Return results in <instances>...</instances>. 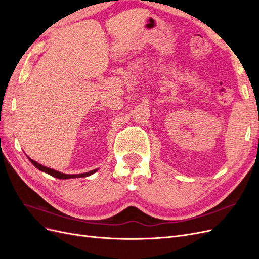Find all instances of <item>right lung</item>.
Wrapping results in <instances>:
<instances>
[{
  "label": "right lung",
  "instance_id": "add662e5",
  "mask_svg": "<svg viewBox=\"0 0 259 259\" xmlns=\"http://www.w3.org/2000/svg\"><path fill=\"white\" fill-rule=\"evenodd\" d=\"M29 160L37 169H40V170L44 171V173L49 174V175H52L53 177H56L58 179H68V178H75V177H86V176H90V175L95 173V171H97V169H94V170L88 171V173H84V174H73V175L62 174V173H60V171H57V170H55V169H52V168H49V167H46V166H43V165H41V164H38L37 162L31 160L30 158H29Z\"/></svg>",
  "mask_w": 259,
  "mask_h": 259
}]
</instances>
